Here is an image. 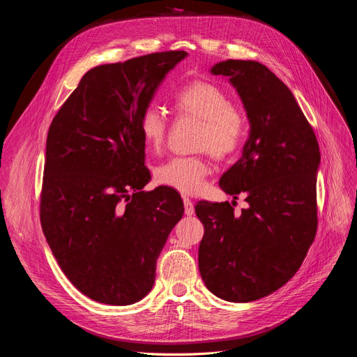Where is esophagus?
<instances>
[{
  "label": "esophagus",
  "instance_id": "34e87169",
  "mask_svg": "<svg viewBox=\"0 0 357 357\" xmlns=\"http://www.w3.org/2000/svg\"><path fill=\"white\" fill-rule=\"evenodd\" d=\"M183 204H185V213H186L188 215H192L193 213H195V207H193V202H192L189 198L183 199Z\"/></svg>",
  "mask_w": 357,
  "mask_h": 357
}]
</instances>
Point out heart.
<instances>
[{
	"label": "heart",
	"instance_id": "b5f03b06",
	"mask_svg": "<svg viewBox=\"0 0 357 357\" xmlns=\"http://www.w3.org/2000/svg\"><path fill=\"white\" fill-rule=\"evenodd\" d=\"M178 113L189 114L201 121L197 147L218 159L228 158L243 143L245 135V117L231 105L229 95L210 82H192L174 95ZM144 144L159 150L167 134V116L156 105H147L138 122ZM210 174L208 162L198 158H171L156 171L162 185L176 189L185 195H193L202 189L205 177Z\"/></svg>",
	"mask_w": 357,
	"mask_h": 357
}]
</instances>
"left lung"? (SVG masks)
Instances as JSON below:
<instances>
[{
    "label": "left lung",
    "instance_id": "8db88e82",
    "mask_svg": "<svg viewBox=\"0 0 357 357\" xmlns=\"http://www.w3.org/2000/svg\"><path fill=\"white\" fill-rule=\"evenodd\" d=\"M210 73L229 80L250 125L241 158L219 181L248 207L236 215L228 201L195 205L199 273L220 299L256 301L296 274L314 240L319 144L294 93L262 63L228 59Z\"/></svg>",
    "mask_w": 357,
    "mask_h": 357
}]
</instances>
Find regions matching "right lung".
<instances>
[{"label": "right lung", "mask_w": 357, "mask_h": 357, "mask_svg": "<svg viewBox=\"0 0 357 357\" xmlns=\"http://www.w3.org/2000/svg\"><path fill=\"white\" fill-rule=\"evenodd\" d=\"M186 52L150 53L86 73L47 134L40 218L63 274L83 295L131 305L153 287L156 261L185 207L144 192L139 116Z\"/></svg>", "instance_id": "1"}]
</instances>
